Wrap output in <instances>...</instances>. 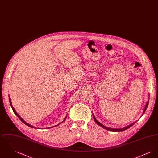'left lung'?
<instances>
[{"label":"left lung","instance_id":"1","mask_svg":"<svg viewBox=\"0 0 158 158\" xmlns=\"http://www.w3.org/2000/svg\"><path fill=\"white\" fill-rule=\"evenodd\" d=\"M148 104H149V101L147 102V103H146V106H145V107H144V111H143V114H142V115H143L144 113H145V111H146V109H147V107H148ZM93 117H94V120L95 121V123H97L99 126H100L104 128L106 130H110V131H115V132H120V131H124V130H126V129H127L128 128L131 127L133 125H134L135 123L137 122V121H135V122H134V123L130 124V125H128V126L125 127L121 128H111L106 127H105L103 124H102L101 123H99V121L97 120V119L95 118V116H94V114H93Z\"/></svg>","mask_w":158,"mask_h":158}]
</instances>
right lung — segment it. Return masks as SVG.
<instances>
[{"label":"right lung","mask_w":158,"mask_h":158,"mask_svg":"<svg viewBox=\"0 0 158 158\" xmlns=\"http://www.w3.org/2000/svg\"><path fill=\"white\" fill-rule=\"evenodd\" d=\"M9 102H10V106H11V107H12V110H13V111H14V113H15V115H16V116H17V117H18V118H19V120H20L21 121H22V122H23V123H24V124H26V125H27V126H29V127H31V128H35V127H34V126H31V125H30V124H28V123H26V122H25V121L23 120V118H21V117H20V116H19V115H18V113H16V111H15V109H14V107H13V106H12V103H11V101H10V97H9ZM66 117H67V116H66V117H65V118H64V120L63 121H62V122H61V123H63V121H64L65 120H66ZM61 123H60V124H57V125H56V126H53V127H56V126H58V125H59V124H61ZM52 128V127H48V128Z\"/></svg>","instance_id":"1"}]
</instances>
